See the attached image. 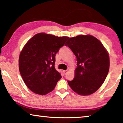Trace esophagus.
<instances>
[{
  "label": "esophagus",
  "mask_w": 123,
  "mask_h": 123,
  "mask_svg": "<svg viewBox=\"0 0 123 123\" xmlns=\"http://www.w3.org/2000/svg\"><path fill=\"white\" fill-rule=\"evenodd\" d=\"M63 72V73H64V74H66L67 73V72H68V70H64Z\"/></svg>",
  "instance_id": "obj_1"
}]
</instances>
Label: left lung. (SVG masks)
I'll use <instances>...</instances> for the list:
<instances>
[{
  "mask_svg": "<svg viewBox=\"0 0 123 123\" xmlns=\"http://www.w3.org/2000/svg\"><path fill=\"white\" fill-rule=\"evenodd\" d=\"M76 56L77 67L72 81H68L75 92L81 95L92 94L106 78L110 67L107 51L100 41L91 35L70 38L66 43Z\"/></svg>",
  "mask_w": 123,
  "mask_h": 123,
  "instance_id": "obj_1",
  "label": "left lung"
}]
</instances>
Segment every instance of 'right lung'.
I'll list each match as a JSON object with an SVG mask.
<instances>
[{
    "label": "right lung",
    "instance_id": "add662e5",
    "mask_svg": "<svg viewBox=\"0 0 123 123\" xmlns=\"http://www.w3.org/2000/svg\"><path fill=\"white\" fill-rule=\"evenodd\" d=\"M68 38L39 33L25 45L19 55V69L25 84L33 92L45 95L55 88L61 78L55 68L56 54Z\"/></svg>",
    "mask_w": 123,
    "mask_h": 123
}]
</instances>
